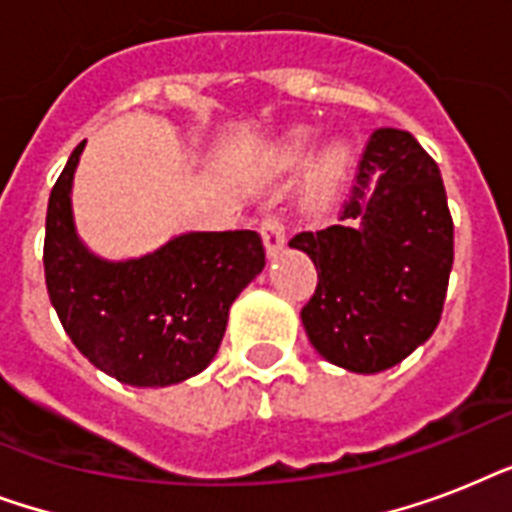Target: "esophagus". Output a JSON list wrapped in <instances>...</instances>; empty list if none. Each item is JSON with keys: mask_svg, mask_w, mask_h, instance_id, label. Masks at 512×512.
I'll return each instance as SVG.
<instances>
[{"mask_svg": "<svg viewBox=\"0 0 512 512\" xmlns=\"http://www.w3.org/2000/svg\"><path fill=\"white\" fill-rule=\"evenodd\" d=\"M260 233H263V244L268 255H276L287 241V228H284L281 215H265L263 223H260Z\"/></svg>", "mask_w": 512, "mask_h": 512, "instance_id": "34e87169", "label": "esophagus"}]
</instances>
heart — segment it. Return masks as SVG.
<instances>
[{"instance_id":"1","label":"heart","mask_w":512,"mask_h":512,"mask_svg":"<svg viewBox=\"0 0 512 512\" xmlns=\"http://www.w3.org/2000/svg\"><path fill=\"white\" fill-rule=\"evenodd\" d=\"M300 151H303V138H297V140H295V146L289 148V154H300ZM324 170H335V159H329L327 167H324Z\"/></svg>"}]
</instances>
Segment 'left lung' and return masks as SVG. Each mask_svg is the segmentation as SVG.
<instances>
[{
  "instance_id": "8db88e82",
  "label": "left lung",
  "mask_w": 512,
  "mask_h": 512,
  "mask_svg": "<svg viewBox=\"0 0 512 512\" xmlns=\"http://www.w3.org/2000/svg\"><path fill=\"white\" fill-rule=\"evenodd\" d=\"M381 172L364 202L365 185ZM319 273L300 311L308 340L332 364L374 374L433 335L454 263V223L438 164L404 130H374L340 225L289 239Z\"/></svg>"
}]
</instances>
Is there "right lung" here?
I'll return each mask as SVG.
<instances>
[{"label":"right lung","instance_id":"add662e5","mask_svg":"<svg viewBox=\"0 0 512 512\" xmlns=\"http://www.w3.org/2000/svg\"><path fill=\"white\" fill-rule=\"evenodd\" d=\"M84 143L52 185L44 228L50 303L79 353L138 388H162L199 374L215 358L228 308L263 271L255 231L183 233L154 255L106 263L74 231L71 180Z\"/></svg>","mask_w":512,"mask_h":512}]
</instances>
